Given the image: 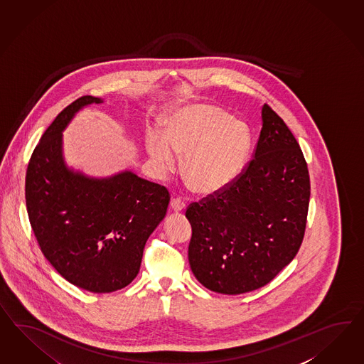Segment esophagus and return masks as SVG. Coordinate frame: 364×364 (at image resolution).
<instances>
[{
  "label": "esophagus",
  "mask_w": 364,
  "mask_h": 364,
  "mask_svg": "<svg viewBox=\"0 0 364 364\" xmlns=\"http://www.w3.org/2000/svg\"><path fill=\"white\" fill-rule=\"evenodd\" d=\"M169 208H171L172 212H181V210L186 209V204H184V201H181L180 198H172V200H171V204H169Z\"/></svg>",
  "instance_id": "esophagus-1"
}]
</instances>
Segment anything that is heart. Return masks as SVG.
I'll return each instance as SVG.
<instances>
[{"label":"heart","instance_id":"1","mask_svg":"<svg viewBox=\"0 0 364 364\" xmlns=\"http://www.w3.org/2000/svg\"><path fill=\"white\" fill-rule=\"evenodd\" d=\"M146 148L159 175L176 171L184 157L183 177L200 195L229 187L245 166L250 134L245 123L210 105L178 108L167 123V134L151 129Z\"/></svg>","mask_w":364,"mask_h":364}]
</instances>
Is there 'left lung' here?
Returning <instances> with one entry per match:
<instances>
[{
	"label": "left lung",
	"mask_w": 364,
	"mask_h": 364,
	"mask_svg": "<svg viewBox=\"0 0 364 364\" xmlns=\"http://www.w3.org/2000/svg\"><path fill=\"white\" fill-rule=\"evenodd\" d=\"M310 177L299 144L267 105L253 159L221 192L192 203L189 265L221 294L269 284L296 256L305 236Z\"/></svg>",
	"instance_id": "left-lung-1"
}]
</instances>
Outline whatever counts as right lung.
Returning <instances> with one entry per match:
<instances>
[{"label":"right lung","mask_w":364,"mask_h":364,"mask_svg":"<svg viewBox=\"0 0 364 364\" xmlns=\"http://www.w3.org/2000/svg\"><path fill=\"white\" fill-rule=\"evenodd\" d=\"M103 99L82 97L50 124L33 151L25 196L41 250L70 284L111 293L138 275L148 237L167 213V188L124 171L95 178L70 169L62 132L74 115Z\"/></svg>","instance_id":"right-lung-1"}]
</instances>
